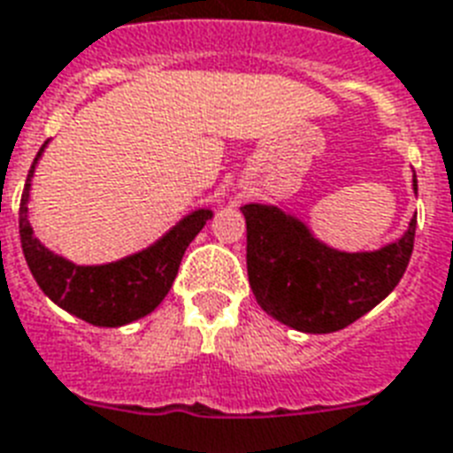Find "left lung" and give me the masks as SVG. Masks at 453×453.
Here are the masks:
<instances>
[{"label": "left lung", "mask_w": 453, "mask_h": 453, "mask_svg": "<svg viewBox=\"0 0 453 453\" xmlns=\"http://www.w3.org/2000/svg\"><path fill=\"white\" fill-rule=\"evenodd\" d=\"M242 213L256 301L268 315L305 334L345 329L376 308L400 284L414 251L416 219L393 244L345 254L315 240L301 220L277 206L244 204Z\"/></svg>", "instance_id": "obj_1"}]
</instances>
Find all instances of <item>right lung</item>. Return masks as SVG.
Wrapping results in <instances>:
<instances>
[{
  "label": "right lung",
  "instance_id": "1",
  "mask_svg": "<svg viewBox=\"0 0 453 453\" xmlns=\"http://www.w3.org/2000/svg\"><path fill=\"white\" fill-rule=\"evenodd\" d=\"M44 148L46 143L37 152L27 173L23 197H20V219H18L20 247L39 289L70 315L80 317L94 326H122L150 315L169 294L188 244L197 237L213 213L209 209L192 211L152 247L127 256L122 261L105 263V265H74L63 256L49 251L32 234L27 220L30 178Z\"/></svg>",
  "mask_w": 453,
  "mask_h": 453
}]
</instances>
